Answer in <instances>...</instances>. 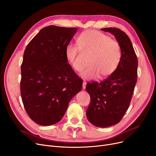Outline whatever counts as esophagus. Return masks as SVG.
Listing matches in <instances>:
<instances>
[{"label":"esophagus","mask_w":156,"mask_h":156,"mask_svg":"<svg viewBox=\"0 0 156 156\" xmlns=\"http://www.w3.org/2000/svg\"><path fill=\"white\" fill-rule=\"evenodd\" d=\"M86 84H87V83H86L85 82H83V89H85Z\"/></svg>","instance_id":"esophagus-1"}]
</instances>
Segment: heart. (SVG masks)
Masks as SVG:
<instances>
[{"label":"heart","mask_w":156,"mask_h":156,"mask_svg":"<svg viewBox=\"0 0 156 156\" xmlns=\"http://www.w3.org/2000/svg\"><path fill=\"white\" fill-rule=\"evenodd\" d=\"M81 48L91 52L87 66L80 73L85 80L111 75L116 71L121 60V48L119 43L105 34L98 30H87L78 38ZM76 44L69 43L66 47L65 56L73 68L80 71L83 64L78 60L80 48Z\"/></svg>","instance_id":"1"}]
</instances>
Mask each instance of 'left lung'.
I'll return each mask as SVG.
<instances>
[{"mask_svg":"<svg viewBox=\"0 0 156 156\" xmlns=\"http://www.w3.org/2000/svg\"><path fill=\"white\" fill-rule=\"evenodd\" d=\"M116 38L121 48V60L116 71L100 83H87L91 99L86 115L94 126L106 127L119 123L129 106L137 81L138 59L129 37L119 29H101Z\"/></svg>","mask_w":156,"mask_h":156,"instance_id":"1","label":"left lung"}]
</instances>
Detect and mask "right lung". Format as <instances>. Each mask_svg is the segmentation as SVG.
I'll return each mask as SVG.
<instances>
[{
    "label": "right lung",
    "instance_id": "obj_1",
    "mask_svg": "<svg viewBox=\"0 0 156 156\" xmlns=\"http://www.w3.org/2000/svg\"><path fill=\"white\" fill-rule=\"evenodd\" d=\"M77 30L46 27L25 50L21 66V96L29 116L39 125L50 126L59 122L71 99L82 89V78L65 56L66 47Z\"/></svg>",
    "mask_w": 156,
    "mask_h": 156
}]
</instances>
